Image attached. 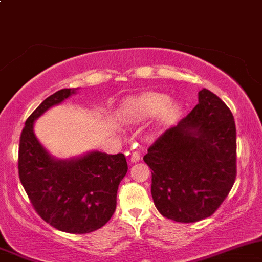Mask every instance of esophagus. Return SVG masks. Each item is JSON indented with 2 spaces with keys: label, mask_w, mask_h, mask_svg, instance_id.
Listing matches in <instances>:
<instances>
[{
  "label": "esophagus",
  "mask_w": 262,
  "mask_h": 262,
  "mask_svg": "<svg viewBox=\"0 0 262 262\" xmlns=\"http://www.w3.org/2000/svg\"><path fill=\"white\" fill-rule=\"evenodd\" d=\"M140 158H141V154H140V151H139V150H136V151H134L133 154H131V157H129V161L133 162V163H136V162H139V161H140Z\"/></svg>",
  "instance_id": "1"
}]
</instances>
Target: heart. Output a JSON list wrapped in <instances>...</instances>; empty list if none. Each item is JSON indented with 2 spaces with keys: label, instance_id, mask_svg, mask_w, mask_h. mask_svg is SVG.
I'll list each match as a JSON object with an SVG mask.
<instances>
[{
  "label": "heart",
  "instance_id": "heart-1",
  "mask_svg": "<svg viewBox=\"0 0 262 262\" xmlns=\"http://www.w3.org/2000/svg\"><path fill=\"white\" fill-rule=\"evenodd\" d=\"M180 105L170 100L168 95L162 92H144L138 96L128 98L119 106L118 116L124 123L138 124L157 116L159 126H167L175 121Z\"/></svg>",
  "mask_w": 262,
  "mask_h": 262
}]
</instances>
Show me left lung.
Segmentation results:
<instances>
[{
    "label": "left lung",
    "mask_w": 262,
    "mask_h": 262,
    "mask_svg": "<svg viewBox=\"0 0 262 262\" xmlns=\"http://www.w3.org/2000/svg\"><path fill=\"white\" fill-rule=\"evenodd\" d=\"M144 161L151 170V196L162 216L178 223L210 217L236 176L230 109L210 90H201L193 111L157 139Z\"/></svg>",
    "instance_id": "obj_1"
}]
</instances>
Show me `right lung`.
I'll list each match as a JSON object with an SVG mask.
<instances>
[{
	"label": "right lung",
	"instance_id": "right-lung-1",
	"mask_svg": "<svg viewBox=\"0 0 262 262\" xmlns=\"http://www.w3.org/2000/svg\"><path fill=\"white\" fill-rule=\"evenodd\" d=\"M77 90H59L28 117L20 135L17 167L31 203L47 224L66 233L86 234L111 220L119 183L128 167L122 153L94 150L77 158L58 159L36 138L34 121Z\"/></svg>",
	"mask_w": 262,
	"mask_h": 262
}]
</instances>
